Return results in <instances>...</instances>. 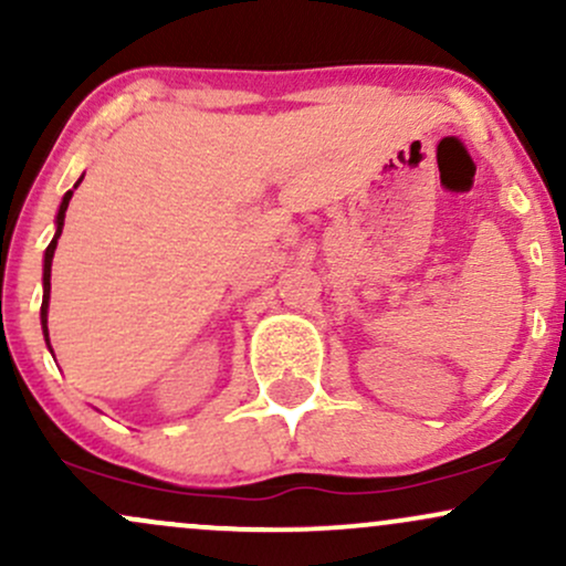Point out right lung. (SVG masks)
<instances>
[{
	"label": "right lung",
	"mask_w": 566,
	"mask_h": 566,
	"mask_svg": "<svg viewBox=\"0 0 566 566\" xmlns=\"http://www.w3.org/2000/svg\"><path fill=\"white\" fill-rule=\"evenodd\" d=\"M82 178H84V175H82ZM82 178L76 180V186L82 184ZM76 186H74V188H76ZM74 188H71V191H66V197H63V201H61V210H57V218H55V223H57V229H55V237H53V242H50L48 250H44V274H42V284H44V295H42V329H44V340H48V346H50V335H48V308H50V269H53V255H55V247H57V237H61V231H63V218H66L69 201H71V197H74Z\"/></svg>",
	"instance_id": "add662e5"
}]
</instances>
